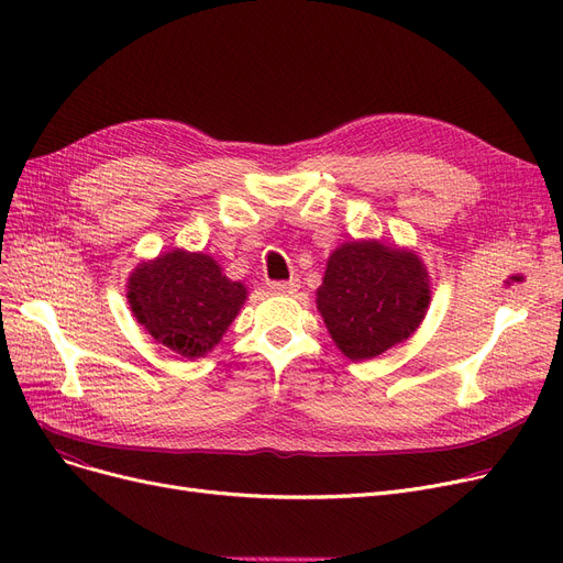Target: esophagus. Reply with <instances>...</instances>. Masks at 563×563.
<instances>
[{
    "instance_id": "esophagus-1",
    "label": "esophagus",
    "mask_w": 563,
    "mask_h": 563,
    "mask_svg": "<svg viewBox=\"0 0 563 563\" xmlns=\"http://www.w3.org/2000/svg\"><path fill=\"white\" fill-rule=\"evenodd\" d=\"M269 289L280 297H291V294L299 291V280H274L269 283Z\"/></svg>"
}]
</instances>
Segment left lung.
Segmentation results:
<instances>
[{
	"label": "left lung",
	"mask_w": 563,
	"mask_h": 563,
	"mask_svg": "<svg viewBox=\"0 0 563 563\" xmlns=\"http://www.w3.org/2000/svg\"><path fill=\"white\" fill-rule=\"evenodd\" d=\"M429 299V274L416 253L346 242L329 257L317 310L344 356L367 361L416 333Z\"/></svg>",
	"instance_id": "left-lung-1"
}]
</instances>
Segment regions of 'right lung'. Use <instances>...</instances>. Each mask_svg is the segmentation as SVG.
Masks as SVG:
<instances>
[{
  "mask_svg": "<svg viewBox=\"0 0 563 563\" xmlns=\"http://www.w3.org/2000/svg\"><path fill=\"white\" fill-rule=\"evenodd\" d=\"M128 301L145 331L185 358L212 351L246 301V287L205 253L170 251L130 276Z\"/></svg>",
  "mask_w": 563,
  "mask_h": 563,
  "instance_id": "obj_1",
  "label": "right lung"
}]
</instances>
